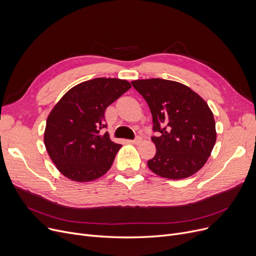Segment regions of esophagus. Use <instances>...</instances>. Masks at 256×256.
Listing matches in <instances>:
<instances>
[{
    "label": "esophagus",
    "mask_w": 256,
    "mask_h": 256,
    "mask_svg": "<svg viewBox=\"0 0 256 256\" xmlns=\"http://www.w3.org/2000/svg\"><path fill=\"white\" fill-rule=\"evenodd\" d=\"M141 141H142V138L141 137H137L136 139H134V140H128V143H130V144H139Z\"/></svg>",
    "instance_id": "esophagus-1"
}]
</instances>
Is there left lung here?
<instances>
[{
    "label": "left lung",
    "mask_w": 256,
    "mask_h": 256,
    "mask_svg": "<svg viewBox=\"0 0 256 256\" xmlns=\"http://www.w3.org/2000/svg\"><path fill=\"white\" fill-rule=\"evenodd\" d=\"M148 104L156 156L147 162L156 176L170 180L189 178L204 167L216 143V124L212 110L191 88L174 80H132Z\"/></svg>",
    "instance_id": "1"
}]
</instances>
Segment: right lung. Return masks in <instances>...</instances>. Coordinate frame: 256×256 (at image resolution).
Segmentation results:
<instances>
[{
  "mask_svg": "<svg viewBox=\"0 0 256 256\" xmlns=\"http://www.w3.org/2000/svg\"><path fill=\"white\" fill-rule=\"evenodd\" d=\"M126 80L96 78L67 91L52 108L44 130L46 152L67 178L86 182L106 173L121 145L114 143L104 111L130 88Z\"/></svg>",
  "mask_w": 256,
  "mask_h": 256,
  "instance_id": "add662e5",
  "label": "right lung"
}]
</instances>
